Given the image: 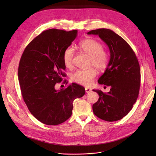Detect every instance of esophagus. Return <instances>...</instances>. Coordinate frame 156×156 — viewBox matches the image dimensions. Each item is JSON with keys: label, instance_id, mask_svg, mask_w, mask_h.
<instances>
[{"label": "esophagus", "instance_id": "34e87169", "mask_svg": "<svg viewBox=\"0 0 156 156\" xmlns=\"http://www.w3.org/2000/svg\"><path fill=\"white\" fill-rule=\"evenodd\" d=\"M91 91H92V90L90 88H88V87H85V92L87 93H89V92H90Z\"/></svg>", "mask_w": 156, "mask_h": 156}]
</instances>
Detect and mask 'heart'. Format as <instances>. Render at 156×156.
Wrapping results in <instances>:
<instances>
[{"label":"heart","instance_id":"1","mask_svg":"<svg viewBox=\"0 0 156 156\" xmlns=\"http://www.w3.org/2000/svg\"><path fill=\"white\" fill-rule=\"evenodd\" d=\"M80 49L85 53L90 55V66H95L98 70L104 71L108 68L110 61V55L108 52L104 51V47L97 40L87 38L81 41L79 44ZM75 52L71 47L65 49L63 53V62L66 68L71 69L73 67V59ZM97 75V70L94 68L88 69H78L71 76V80L75 83L89 86Z\"/></svg>","mask_w":156,"mask_h":156}]
</instances>
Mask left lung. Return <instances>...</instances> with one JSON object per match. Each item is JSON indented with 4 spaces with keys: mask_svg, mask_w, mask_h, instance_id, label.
Returning <instances> with one entry per match:
<instances>
[{
    "mask_svg": "<svg viewBox=\"0 0 156 156\" xmlns=\"http://www.w3.org/2000/svg\"><path fill=\"white\" fill-rule=\"evenodd\" d=\"M88 35H97L108 45L110 61L98 83L110 86V91L99 90V100L93 104L95 115L107 121H115L126 116L136 101L140 86V68L133 49L119 35L109 29L92 30Z\"/></svg>",
    "mask_w": 156,
    "mask_h": 156,
    "instance_id": "1",
    "label": "left lung"
}]
</instances>
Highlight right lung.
Here are the masks:
<instances>
[{
    "instance_id": "right-lung-1",
    "label": "right lung",
    "mask_w": 156,
    "mask_h": 156,
    "mask_svg": "<svg viewBox=\"0 0 156 156\" xmlns=\"http://www.w3.org/2000/svg\"><path fill=\"white\" fill-rule=\"evenodd\" d=\"M77 32L44 31L30 42L21 55L18 80L22 97L32 115L45 125H57L68 119L74 100L85 95L84 87L74 83L64 89H55L65 75L64 51L76 38Z\"/></svg>"
}]
</instances>
